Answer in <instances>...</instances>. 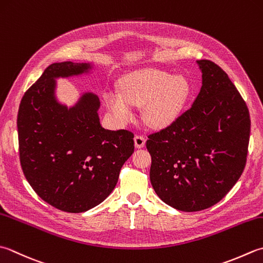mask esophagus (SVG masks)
<instances>
[{
	"mask_svg": "<svg viewBox=\"0 0 263 263\" xmlns=\"http://www.w3.org/2000/svg\"><path fill=\"white\" fill-rule=\"evenodd\" d=\"M145 143H146L145 137H141V136H136L135 137V146L137 148H142L143 146H145Z\"/></svg>",
	"mask_w": 263,
	"mask_h": 263,
	"instance_id": "1",
	"label": "esophagus"
}]
</instances>
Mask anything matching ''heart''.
<instances>
[{
	"label": "heart",
	"instance_id": "1",
	"mask_svg": "<svg viewBox=\"0 0 263 263\" xmlns=\"http://www.w3.org/2000/svg\"><path fill=\"white\" fill-rule=\"evenodd\" d=\"M190 95L192 86L184 76L148 68L126 74L121 81V92L108 90L104 100L120 125L133 121V106H137L143 107L142 117L149 127L163 130L179 120Z\"/></svg>",
	"mask_w": 263,
	"mask_h": 263
}]
</instances>
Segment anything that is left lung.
<instances>
[{
    "mask_svg": "<svg viewBox=\"0 0 263 263\" xmlns=\"http://www.w3.org/2000/svg\"><path fill=\"white\" fill-rule=\"evenodd\" d=\"M202 87L190 109L151 135V182L164 203L183 212L213 206L235 186L248 155V106L228 75L196 60Z\"/></svg>",
    "mask_w": 263,
    "mask_h": 263,
    "instance_id": "obj_1",
    "label": "left lung"
}]
</instances>
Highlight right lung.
Here are the masks:
<instances>
[{
    "label": "right lung",
    "mask_w": 263,
    "mask_h": 263,
    "mask_svg": "<svg viewBox=\"0 0 263 263\" xmlns=\"http://www.w3.org/2000/svg\"><path fill=\"white\" fill-rule=\"evenodd\" d=\"M92 63H54L26 91L18 111L20 164L35 193L53 208L81 213L114 190L132 153V132L100 124V100L81 92L73 105L57 96L59 79L90 76Z\"/></svg>",
    "instance_id": "1"
}]
</instances>
